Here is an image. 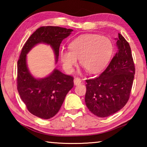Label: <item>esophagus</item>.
<instances>
[{
	"label": "esophagus",
	"mask_w": 147,
	"mask_h": 147,
	"mask_svg": "<svg viewBox=\"0 0 147 147\" xmlns=\"http://www.w3.org/2000/svg\"><path fill=\"white\" fill-rule=\"evenodd\" d=\"M81 82H82L81 79L78 78V77H76V78H74V84L75 86L80 85V84H81Z\"/></svg>",
	"instance_id": "34e87169"
}]
</instances>
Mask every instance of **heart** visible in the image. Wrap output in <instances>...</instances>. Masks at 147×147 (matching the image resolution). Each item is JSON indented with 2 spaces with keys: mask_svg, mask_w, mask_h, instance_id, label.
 <instances>
[{
  "mask_svg": "<svg viewBox=\"0 0 147 147\" xmlns=\"http://www.w3.org/2000/svg\"><path fill=\"white\" fill-rule=\"evenodd\" d=\"M69 48V51L62 50L59 53L62 66L67 73H73L79 59L80 63L88 73H96L108 64L114 46L108 37L84 34L73 39Z\"/></svg>",
  "mask_w": 147,
  "mask_h": 147,
  "instance_id": "b5f03b06",
  "label": "heart"
}]
</instances>
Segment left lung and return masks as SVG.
I'll return each mask as SVG.
<instances>
[{"mask_svg":"<svg viewBox=\"0 0 147 147\" xmlns=\"http://www.w3.org/2000/svg\"><path fill=\"white\" fill-rule=\"evenodd\" d=\"M115 38L117 52L108 67L97 78L86 80V104L98 117L117 112L130 97L135 74L130 45L121 34Z\"/></svg>","mask_w":147,"mask_h":147,"instance_id":"left-lung-1","label":"left lung"}]
</instances>
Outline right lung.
<instances>
[{"instance_id":"1","label":"right lung","mask_w":147,"mask_h":147,"mask_svg":"<svg viewBox=\"0 0 147 147\" xmlns=\"http://www.w3.org/2000/svg\"><path fill=\"white\" fill-rule=\"evenodd\" d=\"M73 31L59 26H41L22 49L17 61V90L28 110L41 119H51L58 112L67 94L73 88L74 78L57 69L44 78H36L28 68L26 55L37 45L47 44L53 49L56 63L61 41Z\"/></svg>"}]
</instances>
